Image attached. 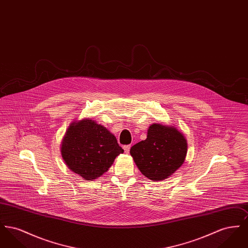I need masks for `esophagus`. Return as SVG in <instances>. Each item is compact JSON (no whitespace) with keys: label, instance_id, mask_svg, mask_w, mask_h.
I'll return each mask as SVG.
<instances>
[{"label":"esophagus","instance_id":"obj_1","mask_svg":"<svg viewBox=\"0 0 248 248\" xmlns=\"http://www.w3.org/2000/svg\"><path fill=\"white\" fill-rule=\"evenodd\" d=\"M130 148H131V146H130V145L124 146V153H125V154H129Z\"/></svg>","mask_w":248,"mask_h":248}]
</instances>
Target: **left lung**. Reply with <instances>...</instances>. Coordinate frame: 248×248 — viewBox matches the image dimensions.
I'll list each match as a JSON object with an SVG mask.
<instances>
[{"label": "left lung", "mask_w": 248, "mask_h": 248, "mask_svg": "<svg viewBox=\"0 0 248 248\" xmlns=\"http://www.w3.org/2000/svg\"><path fill=\"white\" fill-rule=\"evenodd\" d=\"M187 149L186 139L176 127L153 124L147 139L134 145L130 154L145 177L159 181L172 176L183 165Z\"/></svg>", "instance_id": "1"}]
</instances>
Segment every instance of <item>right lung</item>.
I'll return each instance as SVG.
<instances>
[{
    "mask_svg": "<svg viewBox=\"0 0 248 248\" xmlns=\"http://www.w3.org/2000/svg\"><path fill=\"white\" fill-rule=\"evenodd\" d=\"M123 153L114 135L90 118L72 122L61 144L65 164L86 180L102 176Z\"/></svg>",
    "mask_w": 248,
    "mask_h": 248,
    "instance_id": "add662e5",
    "label": "right lung"
}]
</instances>
